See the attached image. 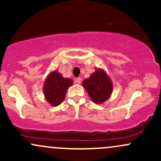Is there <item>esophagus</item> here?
I'll use <instances>...</instances> for the list:
<instances>
[{
	"mask_svg": "<svg viewBox=\"0 0 161 161\" xmlns=\"http://www.w3.org/2000/svg\"><path fill=\"white\" fill-rule=\"evenodd\" d=\"M75 82L76 83H78V84H80L81 82H82V79L79 78V77H78V78H76L75 79Z\"/></svg>",
	"mask_w": 161,
	"mask_h": 161,
	"instance_id": "1",
	"label": "esophagus"
}]
</instances>
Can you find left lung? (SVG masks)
<instances>
[{
  "label": "left lung",
  "instance_id": "left-lung-1",
  "mask_svg": "<svg viewBox=\"0 0 161 161\" xmlns=\"http://www.w3.org/2000/svg\"><path fill=\"white\" fill-rule=\"evenodd\" d=\"M82 86L88 92L92 101L100 104L105 102L111 95L113 83L106 72L102 69H97L82 82Z\"/></svg>",
  "mask_w": 161,
  "mask_h": 161
}]
</instances>
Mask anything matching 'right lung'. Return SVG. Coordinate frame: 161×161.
Segmentation results:
<instances>
[{"mask_svg": "<svg viewBox=\"0 0 161 161\" xmlns=\"http://www.w3.org/2000/svg\"><path fill=\"white\" fill-rule=\"evenodd\" d=\"M73 80L64 78L58 71L51 72L47 75L44 84V95L51 106H58L65 98L67 89L73 85Z\"/></svg>", "mask_w": 161, "mask_h": 161, "instance_id": "obj_1", "label": "right lung"}]
</instances>
